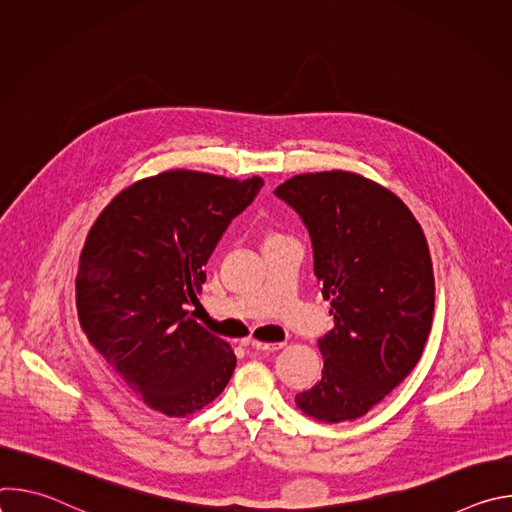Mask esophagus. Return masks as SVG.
Masks as SVG:
<instances>
[{"label":"esophagus","instance_id":"1","mask_svg":"<svg viewBox=\"0 0 512 512\" xmlns=\"http://www.w3.org/2000/svg\"><path fill=\"white\" fill-rule=\"evenodd\" d=\"M251 346H253V348H257V350L275 352V350L283 348V342H261V340H253V342H251Z\"/></svg>","mask_w":512,"mask_h":512}]
</instances>
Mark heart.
<instances>
[{"instance_id":"b5f03b06","label":"heart","mask_w":512,"mask_h":512,"mask_svg":"<svg viewBox=\"0 0 512 512\" xmlns=\"http://www.w3.org/2000/svg\"><path fill=\"white\" fill-rule=\"evenodd\" d=\"M271 237H279V235H277V233H275V235H271ZM271 237H269V239H271Z\"/></svg>"}]
</instances>
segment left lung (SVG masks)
<instances>
[{
	"label": "left lung",
	"instance_id": "obj_1",
	"mask_svg": "<svg viewBox=\"0 0 512 512\" xmlns=\"http://www.w3.org/2000/svg\"><path fill=\"white\" fill-rule=\"evenodd\" d=\"M275 194L308 227L314 275L334 316L318 340L322 379L296 403L328 423L367 415L413 371L431 330L425 235L399 196L354 172L300 174Z\"/></svg>",
	"mask_w": 512,
	"mask_h": 512
}]
</instances>
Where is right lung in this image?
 Masks as SVG:
<instances>
[{"instance_id": "add662e5", "label": "right lung", "mask_w": 512, "mask_h": 512, "mask_svg": "<svg viewBox=\"0 0 512 512\" xmlns=\"http://www.w3.org/2000/svg\"><path fill=\"white\" fill-rule=\"evenodd\" d=\"M261 186L259 176L168 170L121 190L87 235L81 328L127 387L168 417L212 403L237 367L233 348L186 306L198 302L202 267Z\"/></svg>"}]
</instances>
